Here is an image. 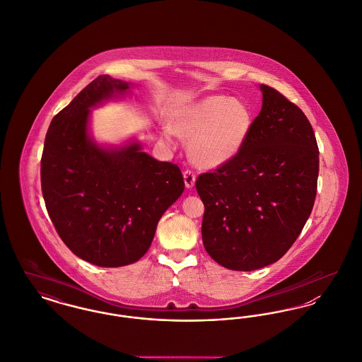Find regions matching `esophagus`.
I'll return each instance as SVG.
<instances>
[{
	"instance_id": "34e87169",
	"label": "esophagus",
	"mask_w": 362,
	"mask_h": 362,
	"mask_svg": "<svg viewBox=\"0 0 362 362\" xmlns=\"http://www.w3.org/2000/svg\"><path fill=\"white\" fill-rule=\"evenodd\" d=\"M183 177H185V185H186V187H187V189H192L194 185H195V173L187 170V171L183 173Z\"/></svg>"
}]
</instances>
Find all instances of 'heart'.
Instances as JSON below:
<instances>
[{
    "mask_svg": "<svg viewBox=\"0 0 362 362\" xmlns=\"http://www.w3.org/2000/svg\"><path fill=\"white\" fill-rule=\"evenodd\" d=\"M250 105L225 95L206 96L186 107L173 130L189 139L191 160L201 168H218L239 155L252 129Z\"/></svg>",
    "mask_w": 362,
    "mask_h": 362,
    "instance_id": "b5f03b06",
    "label": "heart"
}]
</instances>
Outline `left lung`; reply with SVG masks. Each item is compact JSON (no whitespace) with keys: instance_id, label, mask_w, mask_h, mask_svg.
<instances>
[{"instance_id":"left-lung-1","label":"left lung","mask_w":362,"mask_h":362,"mask_svg":"<svg viewBox=\"0 0 362 362\" xmlns=\"http://www.w3.org/2000/svg\"><path fill=\"white\" fill-rule=\"evenodd\" d=\"M262 110L240 153L195 182L205 205L202 241L229 270L251 272L282 258L315 204L319 149L305 114L260 84Z\"/></svg>"}]
</instances>
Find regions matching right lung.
I'll return each instance as SVG.
<instances>
[{
  "mask_svg": "<svg viewBox=\"0 0 362 362\" xmlns=\"http://www.w3.org/2000/svg\"><path fill=\"white\" fill-rule=\"evenodd\" d=\"M130 86L107 74L88 84L52 118L40 160L42 192L59 238L100 267L142 258L185 189L179 167L142 152L137 141L103 148L89 136V110Z\"/></svg>",
  "mask_w": 362,
  "mask_h": 362,
  "instance_id": "1",
  "label": "right lung"
}]
</instances>
